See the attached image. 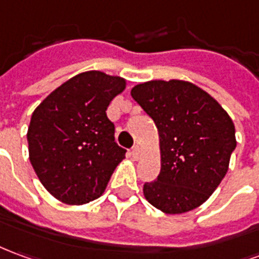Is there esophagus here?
Segmentation results:
<instances>
[{"label": "esophagus", "mask_w": 259, "mask_h": 259, "mask_svg": "<svg viewBox=\"0 0 259 259\" xmlns=\"http://www.w3.org/2000/svg\"><path fill=\"white\" fill-rule=\"evenodd\" d=\"M132 155H133L135 160H137L140 157V147L139 146H135V147L132 148Z\"/></svg>", "instance_id": "34e87169"}]
</instances>
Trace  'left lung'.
Segmentation results:
<instances>
[{
    "mask_svg": "<svg viewBox=\"0 0 259 259\" xmlns=\"http://www.w3.org/2000/svg\"><path fill=\"white\" fill-rule=\"evenodd\" d=\"M130 94L154 120L160 139V175L144 184V198L167 214L196 209L227 174L237 146L231 117L211 95L184 79H151Z\"/></svg>",
    "mask_w": 259,
    "mask_h": 259,
    "instance_id": "obj_1",
    "label": "left lung"
}]
</instances>
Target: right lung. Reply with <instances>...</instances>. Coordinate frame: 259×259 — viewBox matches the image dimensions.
<instances>
[{"label":"right lung","instance_id":"add662e5","mask_svg":"<svg viewBox=\"0 0 259 259\" xmlns=\"http://www.w3.org/2000/svg\"><path fill=\"white\" fill-rule=\"evenodd\" d=\"M124 88L122 77L85 71L57 87L32 113L29 160L57 200L84 205L104 193L126 154L106 116L111 101Z\"/></svg>","mask_w":259,"mask_h":259}]
</instances>
